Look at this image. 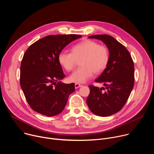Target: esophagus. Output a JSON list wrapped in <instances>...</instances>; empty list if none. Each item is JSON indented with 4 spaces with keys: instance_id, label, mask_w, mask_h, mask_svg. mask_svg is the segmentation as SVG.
Instances as JSON below:
<instances>
[{
    "instance_id": "1",
    "label": "esophagus",
    "mask_w": 154,
    "mask_h": 154,
    "mask_svg": "<svg viewBox=\"0 0 154 154\" xmlns=\"http://www.w3.org/2000/svg\"><path fill=\"white\" fill-rule=\"evenodd\" d=\"M82 86V85H80V84H79V83H75V88H78L81 87Z\"/></svg>"
}]
</instances>
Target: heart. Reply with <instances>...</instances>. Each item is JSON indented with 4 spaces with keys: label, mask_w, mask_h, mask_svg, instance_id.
<instances>
[{
    "label": "heart",
    "mask_w": 154,
    "mask_h": 154,
    "mask_svg": "<svg viewBox=\"0 0 154 154\" xmlns=\"http://www.w3.org/2000/svg\"><path fill=\"white\" fill-rule=\"evenodd\" d=\"M58 62L67 71L75 68L77 61L80 60V67L69 77V80L77 83H85L91 77L93 73L103 71L109 61V52L105 45L94 41L86 39L74 45L72 52L63 51L58 57Z\"/></svg>",
    "instance_id": "b5f03b06"
}]
</instances>
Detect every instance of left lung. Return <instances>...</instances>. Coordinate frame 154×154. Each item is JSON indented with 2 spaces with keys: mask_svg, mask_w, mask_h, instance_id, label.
<instances>
[{
  "mask_svg": "<svg viewBox=\"0 0 154 154\" xmlns=\"http://www.w3.org/2000/svg\"><path fill=\"white\" fill-rule=\"evenodd\" d=\"M103 41L108 48L109 61L106 69L95 80L105 88L90 85L86 103L95 115L111 116L122 108L134 86V64L127 49L112 36L95 35L89 36ZM104 90L103 92V90Z\"/></svg>",
  "mask_w": 154,
  "mask_h": 154,
  "instance_id": "obj_1",
  "label": "left lung"
}]
</instances>
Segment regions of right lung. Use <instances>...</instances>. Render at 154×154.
<instances>
[{
  "instance_id": "1",
  "label": "right lung",
  "mask_w": 154,
  "mask_h": 154,
  "mask_svg": "<svg viewBox=\"0 0 154 154\" xmlns=\"http://www.w3.org/2000/svg\"><path fill=\"white\" fill-rule=\"evenodd\" d=\"M79 35H52L44 37L27 49L20 69V84L26 99L36 112L47 116L60 113L75 84H65L58 57L60 52Z\"/></svg>"
}]
</instances>
